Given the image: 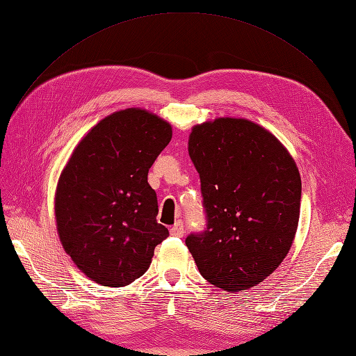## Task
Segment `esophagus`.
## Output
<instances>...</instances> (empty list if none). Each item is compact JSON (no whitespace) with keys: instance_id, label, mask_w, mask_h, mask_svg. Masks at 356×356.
I'll return each mask as SVG.
<instances>
[{"instance_id":"obj_1","label":"esophagus","mask_w":356,"mask_h":356,"mask_svg":"<svg viewBox=\"0 0 356 356\" xmlns=\"http://www.w3.org/2000/svg\"><path fill=\"white\" fill-rule=\"evenodd\" d=\"M186 229H184V223L181 220H178L172 227H170V235L172 236H182Z\"/></svg>"}]
</instances>
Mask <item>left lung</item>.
Returning a JSON list of instances; mask_svg holds the SVG:
<instances>
[{
    "mask_svg": "<svg viewBox=\"0 0 356 356\" xmlns=\"http://www.w3.org/2000/svg\"><path fill=\"white\" fill-rule=\"evenodd\" d=\"M207 229L186 244L202 276L229 293L272 275L300 222L301 175L289 150L257 122L220 117L191 129Z\"/></svg>",
    "mask_w": 356,
    "mask_h": 356,
    "instance_id": "8db88e82",
    "label": "left lung"
}]
</instances>
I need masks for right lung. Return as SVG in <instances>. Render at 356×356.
<instances>
[{
  "label": "right lung",
  "instance_id": "right-lung-1",
  "mask_svg": "<svg viewBox=\"0 0 356 356\" xmlns=\"http://www.w3.org/2000/svg\"><path fill=\"white\" fill-rule=\"evenodd\" d=\"M172 127L143 108L111 113L88 131L61 170L54 213L61 245L81 273L122 288L143 276L169 235L158 223L147 174Z\"/></svg>",
  "mask_w": 356,
  "mask_h": 356
}]
</instances>
